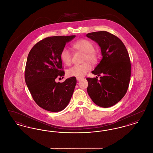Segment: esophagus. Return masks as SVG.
I'll return each mask as SVG.
<instances>
[{
    "mask_svg": "<svg viewBox=\"0 0 153 153\" xmlns=\"http://www.w3.org/2000/svg\"><path fill=\"white\" fill-rule=\"evenodd\" d=\"M82 79H83V77H76V79H77V80H78V81H80V80Z\"/></svg>",
    "mask_w": 153,
    "mask_h": 153,
    "instance_id": "1",
    "label": "esophagus"
}]
</instances>
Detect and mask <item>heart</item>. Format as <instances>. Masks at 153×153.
I'll return each instance as SVG.
<instances>
[{"label": "heart", "mask_w": 153, "mask_h": 153, "mask_svg": "<svg viewBox=\"0 0 153 153\" xmlns=\"http://www.w3.org/2000/svg\"><path fill=\"white\" fill-rule=\"evenodd\" d=\"M73 48L79 51L85 53L84 60L91 63H95L97 59V54L94 44L87 39H81L73 44ZM60 58L66 65H70L72 61V53L67 47H64L60 53ZM91 69V66L87 62L74 65L67 71L69 76H82Z\"/></svg>", "instance_id": "heart-1"}]
</instances>
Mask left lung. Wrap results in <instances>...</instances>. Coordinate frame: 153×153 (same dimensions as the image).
I'll use <instances>...</instances> for the list:
<instances>
[{"mask_svg": "<svg viewBox=\"0 0 153 153\" xmlns=\"http://www.w3.org/2000/svg\"><path fill=\"white\" fill-rule=\"evenodd\" d=\"M87 36L101 48L102 58L92 72L98 77L87 78L88 94L96 105L104 108L114 105L126 95L131 77V62L123 42L105 31L90 33Z\"/></svg>", "mask_w": 153, "mask_h": 153, "instance_id": "1", "label": "left lung"}]
</instances>
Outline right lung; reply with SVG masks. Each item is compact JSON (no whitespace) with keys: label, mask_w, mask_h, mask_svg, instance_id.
I'll use <instances>...</instances> for the list:
<instances>
[{"label":"right lung","mask_w":153,"mask_h":153,"mask_svg":"<svg viewBox=\"0 0 153 153\" xmlns=\"http://www.w3.org/2000/svg\"><path fill=\"white\" fill-rule=\"evenodd\" d=\"M75 36L45 38L37 42L29 53L25 72L26 84L35 102L48 111L63 110L73 95L77 82L75 77L63 82H56L55 80L65 74L61 51L66 43Z\"/></svg>","instance_id":"obj_1"}]
</instances>
